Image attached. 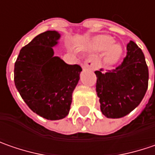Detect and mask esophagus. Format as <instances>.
<instances>
[{
  "label": "esophagus",
  "instance_id": "obj_1",
  "mask_svg": "<svg viewBox=\"0 0 155 155\" xmlns=\"http://www.w3.org/2000/svg\"><path fill=\"white\" fill-rule=\"evenodd\" d=\"M94 67H95V63H94V60H93V59H91V58H89V59H87L84 62H83V64H82V68H83L94 69Z\"/></svg>",
  "mask_w": 155,
  "mask_h": 155
}]
</instances>
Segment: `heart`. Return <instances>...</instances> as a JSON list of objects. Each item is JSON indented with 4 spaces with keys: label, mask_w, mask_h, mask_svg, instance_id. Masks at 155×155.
I'll use <instances>...</instances> for the list:
<instances>
[{
    "label": "heart",
    "mask_w": 155,
    "mask_h": 155,
    "mask_svg": "<svg viewBox=\"0 0 155 155\" xmlns=\"http://www.w3.org/2000/svg\"><path fill=\"white\" fill-rule=\"evenodd\" d=\"M92 50L98 53H104L103 62L106 65L111 66L119 61L122 55V48L114 44V40L107 35H99L94 38L91 43Z\"/></svg>",
    "instance_id": "obj_1"
}]
</instances>
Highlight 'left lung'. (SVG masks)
<instances>
[{
    "label": "left lung",
    "mask_w": 155,
    "mask_h": 155,
    "mask_svg": "<svg viewBox=\"0 0 155 155\" xmlns=\"http://www.w3.org/2000/svg\"><path fill=\"white\" fill-rule=\"evenodd\" d=\"M127 56L115 69L95 71L96 93L101 111L107 118L126 116L137 107L148 86V68L144 54L134 41L127 45Z\"/></svg>",
    "instance_id": "8db88e82"
}]
</instances>
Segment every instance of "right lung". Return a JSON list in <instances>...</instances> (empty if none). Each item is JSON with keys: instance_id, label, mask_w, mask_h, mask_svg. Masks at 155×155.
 Listing matches in <instances>:
<instances>
[{"instance_id": "add662e5", "label": "right lung", "mask_w": 155, "mask_h": 155, "mask_svg": "<svg viewBox=\"0 0 155 155\" xmlns=\"http://www.w3.org/2000/svg\"><path fill=\"white\" fill-rule=\"evenodd\" d=\"M60 38L54 30L38 35L21 49L15 64V84L21 98L34 113L50 120L68 114L82 71L54 56L53 48Z\"/></svg>"}]
</instances>
